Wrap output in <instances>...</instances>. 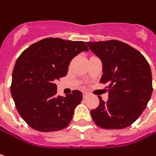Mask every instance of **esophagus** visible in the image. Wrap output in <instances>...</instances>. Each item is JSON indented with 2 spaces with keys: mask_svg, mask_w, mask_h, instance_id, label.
I'll return each mask as SVG.
<instances>
[{
  "mask_svg": "<svg viewBox=\"0 0 156 156\" xmlns=\"http://www.w3.org/2000/svg\"><path fill=\"white\" fill-rule=\"evenodd\" d=\"M88 96V93L87 92H83V98H86Z\"/></svg>",
  "mask_w": 156,
  "mask_h": 156,
  "instance_id": "34e87169",
  "label": "esophagus"
}]
</instances>
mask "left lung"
<instances>
[{"mask_svg":"<svg viewBox=\"0 0 156 156\" xmlns=\"http://www.w3.org/2000/svg\"><path fill=\"white\" fill-rule=\"evenodd\" d=\"M102 62L100 83H108V100L90 111L100 128L120 129L131 125L142 114L153 92L150 66L144 56L119 41H88Z\"/></svg>","mask_w":156,"mask_h":156,"instance_id":"obj_1","label":"left lung"}]
</instances>
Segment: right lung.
Here are the masks:
<instances>
[{"label":"right lung","mask_w":156,"mask_h":156,"mask_svg":"<svg viewBox=\"0 0 156 156\" xmlns=\"http://www.w3.org/2000/svg\"><path fill=\"white\" fill-rule=\"evenodd\" d=\"M88 50L84 41L46 38L22 52L13 69L10 91L17 112L30 127L49 132L69 124L83 93L58 96L55 82L66 75L75 56Z\"/></svg>","instance_id":"obj_1"}]
</instances>
